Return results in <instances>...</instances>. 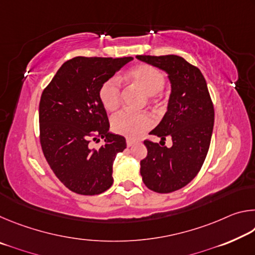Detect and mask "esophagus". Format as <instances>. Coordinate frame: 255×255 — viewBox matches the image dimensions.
<instances>
[{
	"mask_svg": "<svg viewBox=\"0 0 255 255\" xmlns=\"http://www.w3.org/2000/svg\"><path fill=\"white\" fill-rule=\"evenodd\" d=\"M126 143H127V146H128V147H130V146H132L133 144H135V143H136V140H133V139H131V138H127Z\"/></svg>",
	"mask_w": 255,
	"mask_h": 255,
	"instance_id": "34e87169",
	"label": "esophagus"
}]
</instances>
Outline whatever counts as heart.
<instances>
[{"label":"heart","mask_w":255,"mask_h":255,"mask_svg":"<svg viewBox=\"0 0 255 255\" xmlns=\"http://www.w3.org/2000/svg\"><path fill=\"white\" fill-rule=\"evenodd\" d=\"M128 80L138 86L150 101H157L159 92L165 84L163 73L147 64H140L128 72ZM99 99L108 111H115L120 105L122 84L118 77L112 76L106 80L99 89ZM153 126V120L146 112L122 111L111 118V128L116 133L129 138H137L143 135Z\"/></svg>","instance_id":"heart-1"}]
</instances>
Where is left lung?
<instances>
[{"label":"left lung","instance_id":"obj_1","mask_svg":"<svg viewBox=\"0 0 255 255\" xmlns=\"http://www.w3.org/2000/svg\"><path fill=\"white\" fill-rule=\"evenodd\" d=\"M137 59L167 73L171 94L167 111L149 133L171 147L146 139L147 156L140 161L146 187L158 193L173 192L187 185L200 171L208 153L214 128V106L200 70L176 55H137Z\"/></svg>","mask_w":255,"mask_h":255}]
</instances>
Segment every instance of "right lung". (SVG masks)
Here are the masks:
<instances>
[{
  "mask_svg": "<svg viewBox=\"0 0 255 255\" xmlns=\"http://www.w3.org/2000/svg\"><path fill=\"white\" fill-rule=\"evenodd\" d=\"M132 57H77L67 60L42 91L40 144L50 169L66 188L84 196L105 192L114 183L112 165L126 148L125 137L109 131L99 89ZM105 144L92 149L89 143Z\"/></svg>",
  "mask_w": 255,
  "mask_h": 255,
  "instance_id": "add662e5",
  "label": "right lung"
}]
</instances>
